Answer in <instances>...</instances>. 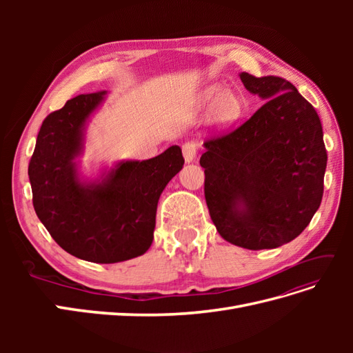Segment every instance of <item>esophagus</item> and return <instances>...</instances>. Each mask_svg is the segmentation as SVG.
Listing matches in <instances>:
<instances>
[{
  "mask_svg": "<svg viewBox=\"0 0 353 353\" xmlns=\"http://www.w3.org/2000/svg\"><path fill=\"white\" fill-rule=\"evenodd\" d=\"M183 154H184V159L187 163L193 162V160L196 159V154H197V144L194 141L184 143L183 144Z\"/></svg>",
  "mask_w": 353,
  "mask_h": 353,
  "instance_id": "obj_1",
  "label": "esophagus"
}]
</instances>
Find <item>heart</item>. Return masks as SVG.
<instances>
[{"label":"heart","mask_w":353,"mask_h":353,"mask_svg":"<svg viewBox=\"0 0 353 353\" xmlns=\"http://www.w3.org/2000/svg\"><path fill=\"white\" fill-rule=\"evenodd\" d=\"M216 92V88H210L206 91V100L213 97V94ZM241 110V104L240 100L236 94L232 91H221L218 94V97L213 101L212 105V116L213 119L219 123H228L232 122L234 119H237V116L240 114Z\"/></svg>","instance_id":"1"}]
</instances>
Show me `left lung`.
<instances>
[{
	"label": "left lung",
	"mask_w": 353,
	"mask_h": 353,
	"mask_svg": "<svg viewBox=\"0 0 353 353\" xmlns=\"http://www.w3.org/2000/svg\"><path fill=\"white\" fill-rule=\"evenodd\" d=\"M265 103L236 130L205 141V197L223 240L249 250L294 240L321 205L327 152L319 116L293 83L241 72Z\"/></svg>",
	"instance_id": "obj_1"
}]
</instances>
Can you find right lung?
Segmentation results:
<instances>
[{"label":"right lung","mask_w":353,"mask_h":353,"mask_svg":"<svg viewBox=\"0 0 353 353\" xmlns=\"http://www.w3.org/2000/svg\"><path fill=\"white\" fill-rule=\"evenodd\" d=\"M105 91L81 94L41 125L28 174L39 221L63 250L95 263L144 254L153 243L157 201L184 165L178 145L153 159L119 162L85 183L74 162L85 123Z\"/></svg>","instance_id":"right-lung-1"}]
</instances>
